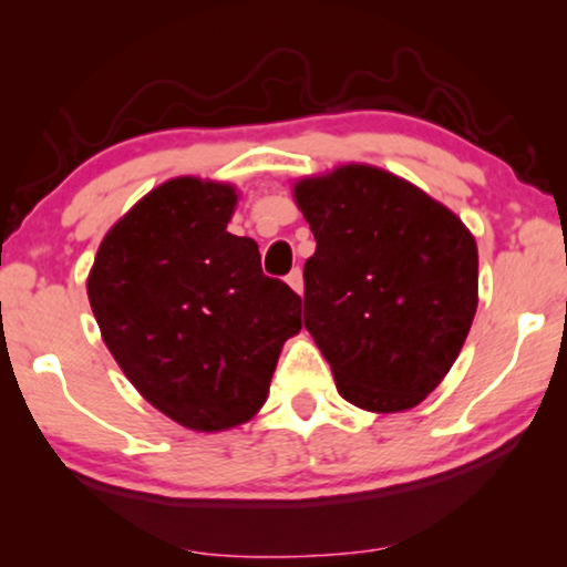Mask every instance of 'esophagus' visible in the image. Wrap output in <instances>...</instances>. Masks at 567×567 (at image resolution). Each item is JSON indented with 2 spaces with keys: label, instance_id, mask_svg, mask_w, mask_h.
Returning a JSON list of instances; mask_svg holds the SVG:
<instances>
[{
  "label": "esophagus",
  "instance_id": "esophagus-1",
  "mask_svg": "<svg viewBox=\"0 0 567 567\" xmlns=\"http://www.w3.org/2000/svg\"><path fill=\"white\" fill-rule=\"evenodd\" d=\"M286 284H289V286H291V289H293V291H297V293H301V291H305V276H301V270H299V268H293V270H291V274H289V276H286Z\"/></svg>",
  "mask_w": 567,
  "mask_h": 567
}]
</instances>
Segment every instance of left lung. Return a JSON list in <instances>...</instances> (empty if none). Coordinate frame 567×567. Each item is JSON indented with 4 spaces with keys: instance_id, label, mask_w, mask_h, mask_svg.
<instances>
[{
    "instance_id": "obj_1",
    "label": "left lung",
    "mask_w": 567,
    "mask_h": 567,
    "mask_svg": "<svg viewBox=\"0 0 567 567\" xmlns=\"http://www.w3.org/2000/svg\"><path fill=\"white\" fill-rule=\"evenodd\" d=\"M317 250L305 262V328L340 398L402 413L454 367L477 312V243L417 185L348 162L293 183Z\"/></svg>"
}]
</instances>
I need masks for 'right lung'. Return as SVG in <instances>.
<instances>
[{"mask_svg":"<svg viewBox=\"0 0 567 567\" xmlns=\"http://www.w3.org/2000/svg\"><path fill=\"white\" fill-rule=\"evenodd\" d=\"M231 183L173 177L107 229L87 276L92 315L138 394L198 433L235 429L268 400L301 330V299L262 276L258 243L229 235Z\"/></svg>","mask_w":567,"mask_h":567,"instance_id":"1","label":"right lung"}]
</instances>
